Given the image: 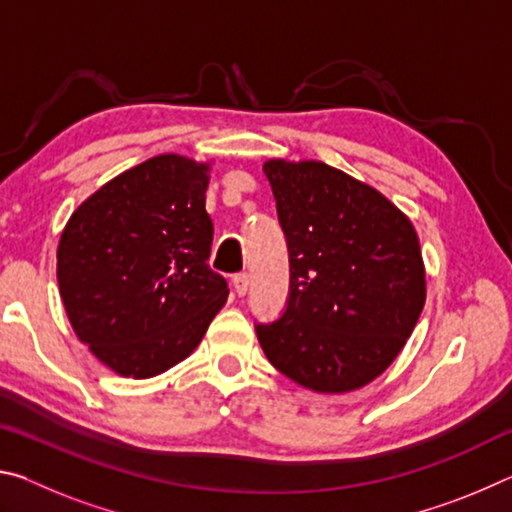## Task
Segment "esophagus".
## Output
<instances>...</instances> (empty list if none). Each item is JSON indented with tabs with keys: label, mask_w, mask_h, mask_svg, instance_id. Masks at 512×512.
<instances>
[{
	"label": "esophagus",
	"mask_w": 512,
	"mask_h": 512,
	"mask_svg": "<svg viewBox=\"0 0 512 512\" xmlns=\"http://www.w3.org/2000/svg\"><path fill=\"white\" fill-rule=\"evenodd\" d=\"M232 284H235L237 296H246L248 289H250V275L248 273H239V275L232 277Z\"/></svg>",
	"instance_id": "obj_1"
}]
</instances>
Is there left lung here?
<instances>
[{"label":"left lung","mask_w":512,"mask_h":512,"mask_svg":"<svg viewBox=\"0 0 512 512\" xmlns=\"http://www.w3.org/2000/svg\"><path fill=\"white\" fill-rule=\"evenodd\" d=\"M287 237V311L257 325L266 359L316 393H350L402 352L427 298L420 239L402 210L318 160H266Z\"/></svg>","instance_id":"left-lung-1"}]
</instances>
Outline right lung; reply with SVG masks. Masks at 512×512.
<instances>
[{
	"label": "right lung",
	"instance_id": "right-lung-1",
	"mask_svg": "<svg viewBox=\"0 0 512 512\" xmlns=\"http://www.w3.org/2000/svg\"><path fill=\"white\" fill-rule=\"evenodd\" d=\"M210 162L162 153L108 180L69 216L58 289L79 341L121 377L149 379L192 354L228 300L207 266Z\"/></svg>",
	"mask_w": 512,
	"mask_h": 512
}]
</instances>
